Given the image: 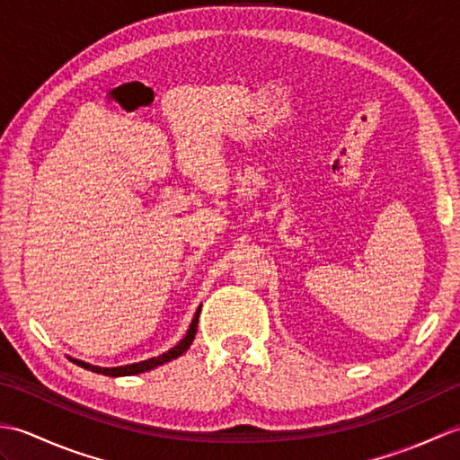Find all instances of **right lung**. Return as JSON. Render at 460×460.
I'll return each mask as SVG.
<instances>
[{
  "label": "right lung",
  "instance_id": "right-lung-1",
  "mask_svg": "<svg viewBox=\"0 0 460 460\" xmlns=\"http://www.w3.org/2000/svg\"><path fill=\"white\" fill-rule=\"evenodd\" d=\"M199 312H201V306L198 308V312H195V316L191 320L190 324V330L188 334L183 336V340L178 341V346H173L172 349L165 351V354L158 356V358H150V359H144V361H138V364H130V366H119V367H99V366H91L86 364V361H81V359H73L76 366H81L84 369H91L94 371V374H102V376H111V377H120V376H136V374H144V371H150L154 367H158L162 364H165V361H172L175 358H180L183 351H188L191 341L195 338V332H198V322H199Z\"/></svg>",
  "mask_w": 460,
  "mask_h": 460
}]
</instances>
